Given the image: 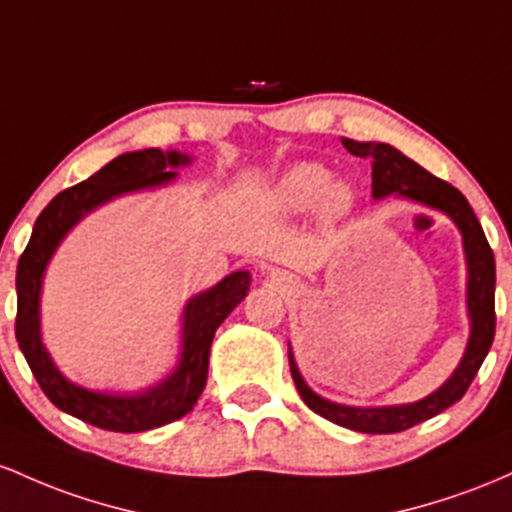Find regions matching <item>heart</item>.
I'll list each match as a JSON object with an SVG mask.
<instances>
[{
    "label": "heart",
    "mask_w": 512,
    "mask_h": 512,
    "mask_svg": "<svg viewBox=\"0 0 512 512\" xmlns=\"http://www.w3.org/2000/svg\"><path fill=\"white\" fill-rule=\"evenodd\" d=\"M275 198H278L280 208L290 212L309 210L321 200L329 215H338L348 208L350 191L343 183H331V174L326 166L304 162L292 166L280 179Z\"/></svg>",
    "instance_id": "1"
}]
</instances>
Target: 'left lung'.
<instances>
[{"instance_id": "obj_1", "label": "left lung", "mask_w": 512, "mask_h": 512, "mask_svg": "<svg viewBox=\"0 0 512 512\" xmlns=\"http://www.w3.org/2000/svg\"><path fill=\"white\" fill-rule=\"evenodd\" d=\"M343 147L355 157L372 159V195L375 198L396 193L416 200V203L438 208L447 212L464 234L469 266L467 304L469 317H472V336H469L467 353H464L455 375L442 384L438 392L416 401V404L384 406V409H353V406L333 404V401L321 399L304 384L290 353L292 380H295L302 401L314 413L343 428L358 430V433H401V430H409L418 423L428 421V418L438 416L447 406L462 399L467 394L469 384L474 382L476 372H479L488 348H491L493 336H496V261H493V251L488 246L484 229L476 220L472 205L467 203V198L455 186H450V183L433 176L423 166L411 162L409 157H404L392 145L355 142L343 137Z\"/></svg>"}]
</instances>
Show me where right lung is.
<instances>
[{"instance_id":"add662e5","label":"right lung","mask_w":512,"mask_h":512,"mask_svg":"<svg viewBox=\"0 0 512 512\" xmlns=\"http://www.w3.org/2000/svg\"><path fill=\"white\" fill-rule=\"evenodd\" d=\"M188 157L179 152L164 154L162 149L120 154L96 171L94 176L57 193L40 212L36 227L16 268V341L24 353L40 389L60 411L70 413L91 426L113 433H142L176 421L193 409L208 382L210 346L217 326L227 319L246 297L251 275L246 271L227 275L212 290L193 297L183 314V353L181 363L169 380L137 396H106L86 392L67 382L50 363L48 350L40 343L38 295L45 263L70 229L82 220L84 212L137 188L159 186L174 179L169 166L186 164Z\"/></svg>"}]
</instances>
